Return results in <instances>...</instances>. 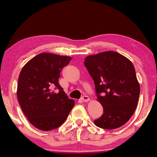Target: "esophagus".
<instances>
[{"label":"esophagus","mask_w":157,"mask_h":157,"mask_svg":"<svg viewBox=\"0 0 157 157\" xmlns=\"http://www.w3.org/2000/svg\"><path fill=\"white\" fill-rule=\"evenodd\" d=\"M82 100H83V102H89L90 100V98L89 96H87V95H83V96L82 97Z\"/></svg>","instance_id":"34e87169"}]
</instances>
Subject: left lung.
I'll return each instance as SVG.
<instances>
[{
    "instance_id": "8db88e82",
    "label": "left lung",
    "mask_w": 157,
    "mask_h": 157,
    "mask_svg": "<svg viewBox=\"0 0 157 157\" xmlns=\"http://www.w3.org/2000/svg\"><path fill=\"white\" fill-rule=\"evenodd\" d=\"M84 65L94 79L98 101L103 114L94 120L105 129L118 128L129 120L137 107L140 94L132 63L118 52L107 51L89 55Z\"/></svg>"
}]
</instances>
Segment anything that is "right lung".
I'll return each mask as SVG.
<instances>
[{"instance_id": "add662e5", "label": "right lung", "mask_w": 157, "mask_h": 157, "mask_svg": "<svg viewBox=\"0 0 157 157\" xmlns=\"http://www.w3.org/2000/svg\"><path fill=\"white\" fill-rule=\"evenodd\" d=\"M71 60L70 57L41 53L21 71L17 85L18 103L37 129L50 131L59 127L75 105L58 82L62 68ZM56 89L57 93L54 92Z\"/></svg>"}]
</instances>
